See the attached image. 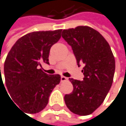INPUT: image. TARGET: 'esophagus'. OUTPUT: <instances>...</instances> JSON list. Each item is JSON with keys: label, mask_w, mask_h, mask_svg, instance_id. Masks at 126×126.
<instances>
[{"label": "esophagus", "mask_w": 126, "mask_h": 126, "mask_svg": "<svg viewBox=\"0 0 126 126\" xmlns=\"http://www.w3.org/2000/svg\"><path fill=\"white\" fill-rule=\"evenodd\" d=\"M67 79H68V78H66V77H63V76H61V78H60L61 82H65V81H66Z\"/></svg>", "instance_id": "obj_1"}]
</instances>
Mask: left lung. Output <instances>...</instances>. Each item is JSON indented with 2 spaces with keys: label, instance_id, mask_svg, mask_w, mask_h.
<instances>
[{
  "label": "left lung",
  "instance_id": "left-lung-1",
  "mask_svg": "<svg viewBox=\"0 0 126 126\" xmlns=\"http://www.w3.org/2000/svg\"><path fill=\"white\" fill-rule=\"evenodd\" d=\"M62 37L71 46L77 65L84 64L83 80L69 79L73 90L65 95V103L75 114L90 115L103 102L112 86L114 56L106 39L92 27L79 26L63 30Z\"/></svg>",
  "mask_w": 126,
  "mask_h": 126
}]
</instances>
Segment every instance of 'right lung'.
Masks as SVG:
<instances>
[{"label": "right lung", "instance_id": "obj_1", "mask_svg": "<svg viewBox=\"0 0 126 126\" xmlns=\"http://www.w3.org/2000/svg\"><path fill=\"white\" fill-rule=\"evenodd\" d=\"M61 32L57 30L27 33L16 40L8 53L4 66L5 84L13 102L21 111L33 114L43 110L53 89L60 83L59 74L48 75L40 67L42 63L49 64V50L60 39Z\"/></svg>", "mask_w": 126, "mask_h": 126}]
</instances>
